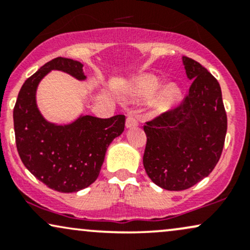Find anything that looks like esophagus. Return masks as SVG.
<instances>
[{
	"label": "esophagus",
	"mask_w": 250,
	"mask_h": 250,
	"mask_svg": "<svg viewBox=\"0 0 250 250\" xmlns=\"http://www.w3.org/2000/svg\"><path fill=\"white\" fill-rule=\"evenodd\" d=\"M139 125V121H137V117L135 114H130L127 117V121H125V128H135Z\"/></svg>",
	"instance_id": "esophagus-1"
}]
</instances>
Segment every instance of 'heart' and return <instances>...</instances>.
Listing matches in <instances>:
<instances>
[{
    "label": "heart",
    "instance_id": "obj_1",
    "mask_svg": "<svg viewBox=\"0 0 250 250\" xmlns=\"http://www.w3.org/2000/svg\"><path fill=\"white\" fill-rule=\"evenodd\" d=\"M161 87L162 82L157 76L150 74L142 75L135 81L130 90V96L140 100H148L153 97ZM181 99H182V89L180 85L177 83H169L162 89L154 101V111L156 114L166 113L173 109Z\"/></svg>",
    "mask_w": 250,
    "mask_h": 250
}]
</instances>
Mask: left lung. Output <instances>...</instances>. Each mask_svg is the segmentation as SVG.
Returning a JSON list of instances; mask_svg holds the SVG:
<instances>
[{
    "instance_id": "left-lung-1",
    "label": "left lung",
    "mask_w": 250,
    "mask_h": 250,
    "mask_svg": "<svg viewBox=\"0 0 250 250\" xmlns=\"http://www.w3.org/2000/svg\"><path fill=\"white\" fill-rule=\"evenodd\" d=\"M187 97L177 108L145 125L143 166L155 185L185 190L207 177L219 162L227 133V114L217 80L199 62L182 57Z\"/></svg>"
}]
</instances>
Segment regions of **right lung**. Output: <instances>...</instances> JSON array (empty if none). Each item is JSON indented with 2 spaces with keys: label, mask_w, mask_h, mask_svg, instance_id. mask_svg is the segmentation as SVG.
Instances as JSON below:
<instances>
[{
  "label": "right lung",
  "mask_w": 250,
  "mask_h": 250,
  "mask_svg": "<svg viewBox=\"0 0 250 250\" xmlns=\"http://www.w3.org/2000/svg\"><path fill=\"white\" fill-rule=\"evenodd\" d=\"M82 67L64 57L45 63L23 83L14 108L16 147L22 162L37 180L60 193H75L95 182L109 145L125 130V115H80L67 125L43 117L36 102L41 80L51 70H60L84 81Z\"/></svg>",
  "instance_id": "obj_1"
}]
</instances>
